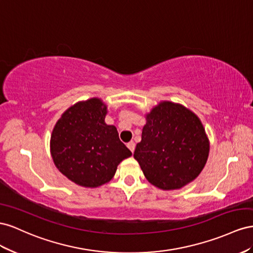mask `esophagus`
<instances>
[{
    "label": "esophagus",
    "mask_w": 253,
    "mask_h": 253,
    "mask_svg": "<svg viewBox=\"0 0 253 253\" xmlns=\"http://www.w3.org/2000/svg\"><path fill=\"white\" fill-rule=\"evenodd\" d=\"M127 147L131 150V153H133V151H134V148H135V144H134V142H133V141H131V142L127 143Z\"/></svg>",
    "instance_id": "obj_1"
}]
</instances>
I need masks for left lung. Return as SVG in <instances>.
Listing matches in <instances>:
<instances>
[{
  "label": "left lung",
  "mask_w": 253,
  "mask_h": 253,
  "mask_svg": "<svg viewBox=\"0 0 253 253\" xmlns=\"http://www.w3.org/2000/svg\"><path fill=\"white\" fill-rule=\"evenodd\" d=\"M209 150L197 115L180 104L162 102L146 115L133 157L151 184L170 191L181 189L200 174Z\"/></svg>",
  "instance_id": "1"
}]
</instances>
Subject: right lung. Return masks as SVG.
<instances>
[{
	"label": "right lung",
	"instance_id": "right-lung-1",
	"mask_svg": "<svg viewBox=\"0 0 253 253\" xmlns=\"http://www.w3.org/2000/svg\"><path fill=\"white\" fill-rule=\"evenodd\" d=\"M106 114L102 99L90 98L70 107L53 129L50 154L56 168L81 186L109 182L120 162L131 156L117 128L105 123Z\"/></svg>",
	"mask_w": 253,
	"mask_h": 253
}]
</instances>
